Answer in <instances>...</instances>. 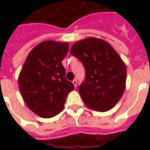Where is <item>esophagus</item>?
<instances>
[{
  "label": "esophagus",
  "instance_id": "esophagus-1",
  "mask_svg": "<svg viewBox=\"0 0 150 150\" xmlns=\"http://www.w3.org/2000/svg\"><path fill=\"white\" fill-rule=\"evenodd\" d=\"M72 83L74 84V86H75V87L77 86V80L76 79H74L72 81Z\"/></svg>",
  "mask_w": 150,
  "mask_h": 150
}]
</instances>
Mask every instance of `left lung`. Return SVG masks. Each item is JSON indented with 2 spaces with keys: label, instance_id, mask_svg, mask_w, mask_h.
<instances>
[{
  "label": "left lung",
  "instance_id": "left-lung-1",
  "mask_svg": "<svg viewBox=\"0 0 150 150\" xmlns=\"http://www.w3.org/2000/svg\"><path fill=\"white\" fill-rule=\"evenodd\" d=\"M70 54L86 70L84 82L78 88L85 105L96 111L111 109L125 89L127 69L117 53L106 41L89 37L75 42Z\"/></svg>",
  "mask_w": 150,
  "mask_h": 150
}]
</instances>
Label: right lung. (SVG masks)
I'll return each mask as SVG.
<instances>
[{
  "mask_svg": "<svg viewBox=\"0 0 150 150\" xmlns=\"http://www.w3.org/2000/svg\"><path fill=\"white\" fill-rule=\"evenodd\" d=\"M68 43L47 40L30 51L18 77L20 93L27 107L42 117L50 118L63 110L68 93L75 86L65 77L61 61Z\"/></svg>",
  "mask_w": 150,
  "mask_h": 150,
  "instance_id": "1",
  "label": "right lung"
}]
</instances>
